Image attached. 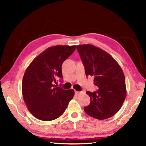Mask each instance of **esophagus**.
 I'll return each instance as SVG.
<instances>
[{"mask_svg": "<svg viewBox=\"0 0 146 146\" xmlns=\"http://www.w3.org/2000/svg\"><path fill=\"white\" fill-rule=\"evenodd\" d=\"M80 93H81V92H79V91H75V94L76 95H79Z\"/></svg>", "mask_w": 146, "mask_h": 146, "instance_id": "obj_1", "label": "esophagus"}]
</instances>
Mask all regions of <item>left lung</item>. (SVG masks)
<instances>
[{"mask_svg": "<svg viewBox=\"0 0 146 146\" xmlns=\"http://www.w3.org/2000/svg\"><path fill=\"white\" fill-rule=\"evenodd\" d=\"M85 68L86 76L94 77L98 90L87 91L91 102L84 108L90 117L104 120L116 114L126 96L124 74L122 68L110 54L91 44L76 46Z\"/></svg>", "mask_w": 146, "mask_h": 146, "instance_id": "obj_1", "label": "left lung"}]
</instances>
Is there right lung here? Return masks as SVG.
Returning <instances> with one entry per match:
<instances>
[{
    "instance_id": "1",
    "label": "right lung",
    "mask_w": 146,
    "mask_h": 146,
    "mask_svg": "<svg viewBox=\"0 0 146 146\" xmlns=\"http://www.w3.org/2000/svg\"><path fill=\"white\" fill-rule=\"evenodd\" d=\"M75 46L50 47L38 55L26 69L23 79V96L28 110L35 117L50 121L60 117L74 96L54 84L62 78V65L75 50Z\"/></svg>"
}]
</instances>
